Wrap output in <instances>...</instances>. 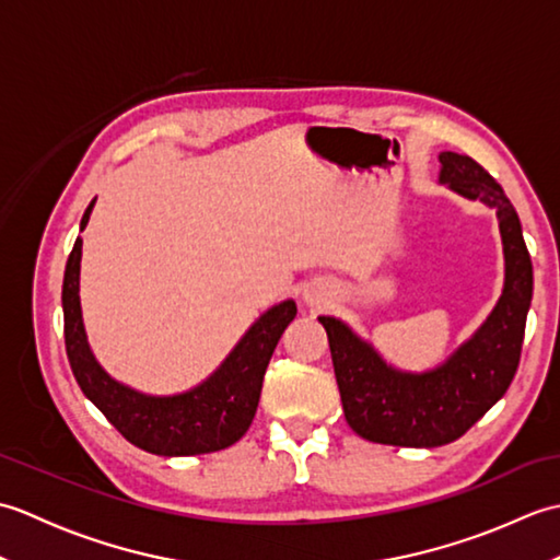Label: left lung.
I'll return each mask as SVG.
<instances>
[{"label":"left lung","instance_id":"8db88e82","mask_svg":"<svg viewBox=\"0 0 560 560\" xmlns=\"http://www.w3.org/2000/svg\"><path fill=\"white\" fill-rule=\"evenodd\" d=\"M440 183L495 209L503 237L505 283L493 313L450 359L425 373L392 368L337 317L327 329L343 416L371 443L438 447L462 438L501 399L520 365L532 303V259L515 207L481 165L455 151L440 153Z\"/></svg>","mask_w":560,"mask_h":560}]
</instances>
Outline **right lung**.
I'll use <instances>...</instances> for the list:
<instances>
[{"mask_svg": "<svg viewBox=\"0 0 560 560\" xmlns=\"http://www.w3.org/2000/svg\"><path fill=\"white\" fill-rule=\"evenodd\" d=\"M83 211L81 231L86 229L91 209ZM81 237L67 259L62 283L65 311V347L67 359L83 395L103 411L129 443L161 457H189L231 447L255 419L261 380L273 349L299 313L293 301L269 307L257 323L245 331L237 347L229 353L219 371L195 389L183 395L153 397L137 392L103 371L93 355L79 303Z\"/></svg>", "mask_w": 560, "mask_h": 560, "instance_id": "obj_1", "label": "right lung"}]
</instances>
